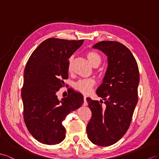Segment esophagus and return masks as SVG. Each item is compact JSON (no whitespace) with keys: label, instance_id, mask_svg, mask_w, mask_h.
<instances>
[{"label":"esophagus","instance_id":"34e87169","mask_svg":"<svg viewBox=\"0 0 159 159\" xmlns=\"http://www.w3.org/2000/svg\"><path fill=\"white\" fill-rule=\"evenodd\" d=\"M84 106H87V97L84 96V103H83Z\"/></svg>","mask_w":159,"mask_h":159}]
</instances>
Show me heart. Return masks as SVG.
Returning <instances> with one entry per match:
<instances>
[{
	"mask_svg": "<svg viewBox=\"0 0 159 159\" xmlns=\"http://www.w3.org/2000/svg\"><path fill=\"white\" fill-rule=\"evenodd\" d=\"M86 56L93 66H99V64L101 62V58L99 54L93 51H89L86 53ZM72 58H70L69 60V65H68V70H71V65H72ZM95 84V80L93 79H80L74 84V88L76 91L83 93L84 95H89L92 91V89L94 87Z\"/></svg>",
	"mask_w": 159,
	"mask_h": 159,
	"instance_id": "obj_1",
	"label": "heart"
}]
</instances>
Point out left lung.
I'll return each instance as SVG.
<instances>
[{"label": "left lung", "instance_id": "1", "mask_svg": "<svg viewBox=\"0 0 159 159\" xmlns=\"http://www.w3.org/2000/svg\"><path fill=\"white\" fill-rule=\"evenodd\" d=\"M107 57V68L103 83L96 93L104 101L87 97L92 117L87 132L93 144L108 146L120 140L127 132L138 102L140 75L136 60L124 45L102 41L95 44Z\"/></svg>", "mask_w": 159, "mask_h": 159}]
</instances>
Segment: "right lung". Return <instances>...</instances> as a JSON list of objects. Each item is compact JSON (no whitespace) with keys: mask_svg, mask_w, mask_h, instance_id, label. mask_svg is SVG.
Segmentation results:
<instances>
[{"mask_svg":"<svg viewBox=\"0 0 159 159\" xmlns=\"http://www.w3.org/2000/svg\"><path fill=\"white\" fill-rule=\"evenodd\" d=\"M83 42L47 39L26 64L21 91L24 121L32 136L41 143H60L66 136L62 121L84 102L83 95L72 89L61 100L56 95L68 77L69 58Z\"/></svg>","mask_w":159,"mask_h":159,"instance_id":"right-lung-1","label":"right lung"}]
</instances>
